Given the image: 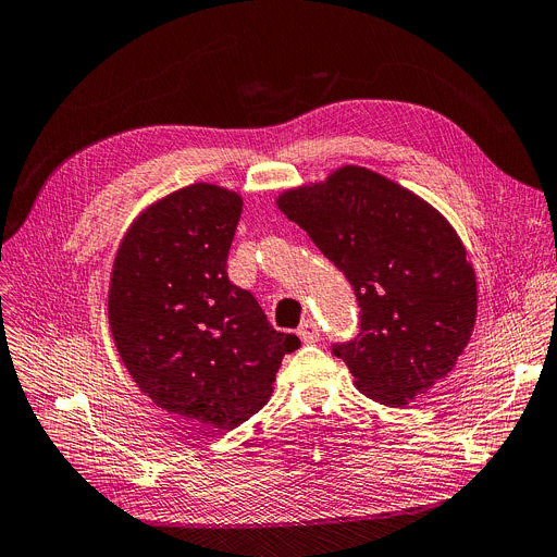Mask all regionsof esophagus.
Instances as JSON below:
<instances>
[{
  "instance_id": "34e87169",
  "label": "esophagus",
  "mask_w": 557,
  "mask_h": 557,
  "mask_svg": "<svg viewBox=\"0 0 557 557\" xmlns=\"http://www.w3.org/2000/svg\"><path fill=\"white\" fill-rule=\"evenodd\" d=\"M298 336H300L302 343H318V341H320V326L309 318V320H305V322L300 324Z\"/></svg>"
}]
</instances>
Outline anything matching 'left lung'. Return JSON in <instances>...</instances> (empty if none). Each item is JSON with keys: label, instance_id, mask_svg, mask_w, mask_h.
<instances>
[{"label": "left lung", "instance_id": "1", "mask_svg": "<svg viewBox=\"0 0 557 557\" xmlns=\"http://www.w3.org/2000/svg\"><path fill=\"white\" fill-rule=\"evenodd\" d=\"M277 208L354 288L358 336L331 354L364 396L400 407L453 372L472 336L476 280L446 219L358 165L280 195Z\"/></svg>", "mask_w": 557, "mask_h": 557}]
</instances>
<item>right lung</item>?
I'll return each instance as SVG.
<instances>
[{
	"instance_id": "1",
	"label": "right lung",
	"mask_w": 557,
	"mask_h": 557,
	"mask_svg": "<svg viewBox=\"0 0 557 557\" xmlns=\"http://www.w3.org/2000/svg\"><path fill=\"white\" fill-rule=\"evenodd\" d=\"M242 197L195 183L127 231L109 286V326L136 385L159 407L233 430L271 398L282 358L300 347L228 280Z\"/></svg>"
}]
</instances>
